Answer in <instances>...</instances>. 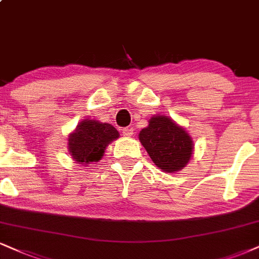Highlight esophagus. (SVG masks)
I'll return each mask as SVG.
<instances>
[{
    "label": "esophagus",
    "mask_w": 259,
    "mask_h": 259,
    "mask_svg": "<svg viewBox=\"0 0 259 259\" xmlns=\"http://www.w3.org/2000/svg\"><path fill=\"white\" fill-rule=\"evenodd\" d=\"M134 132H135V130H134L133 127H124V129L121 130L123 135L126 136V138H130V136H133L134 135Z\"/></svg>",
    "instance_id": "esophagus-1"
}]
</instances>
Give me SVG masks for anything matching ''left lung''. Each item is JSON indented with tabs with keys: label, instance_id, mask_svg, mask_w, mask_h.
Here are the masks:
<instances>
[{
	"label": "left lung",
	"instance_id": "obj_1",
	"mask_svg": "<svg viewBox=\"0 0 259 259\" xmlns=\"http://www.w3.org/2000/svg\"><path fill=\"white\" fill-rule=\"evenodd\" d=\"M140 142L153 163L166 172L182 170L193 154V140L182 126L166 116H153L139 134Z\"/></svg>",
	"mask_w": 259,
	"mask_h": 259
}]
</instances>
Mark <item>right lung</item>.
<instances>
[{
  "label": "right lung",
  "instance_id": "add662e5",
  "mask_svg": "<svg viewBox=\"0 0 259 259\" xmlns=\"http://www.w3.org/2000/svg\"><path fill=\"white\" fill-rule=\"evenodd\" d=\"M118 138L119 133L111 124L85 119L68 136V152L78 164H89L101 159L108 143Z\"/></svg>",
  "mask_w": 259,
  "mask_h": 259
}]
</instances>
